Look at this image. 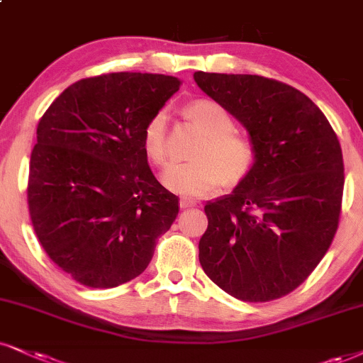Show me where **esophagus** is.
I'll return each mask as SVG.
<instances>
[{
    "label": "esophagus",
    "instance_id": "1",
    "mask_svg": "<svg viewBox=\"0 0 363 363\" xmlns=\"http://www.w3.org/2000/svg\"><path fill=\"white\" fill-rule=\"evenodd\" d=\"M195 205H196V202H194V200H190V199H182L180 200V208L182 210L191 208V207H195Z\"/></svg>",
    "mask_w": 363,
    "mask_h": 363
}]
</instances>
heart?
Masks as SVG:
<instances>
[{
	"label": "heart",
	"instance_id": "heart-1",
	"mask_svg": "<svg viewBox=\"0 0 363 363\" xmlns=\"http://www.w3.org/2000/svg\"><path fill=\"white\" fill-rule=\"evenodd\" d=\"M182 118L202 134L190 153V163L173 164L163 174V185L183 196H203L218 186L234 189L244 183L257 163V147L249 138L235 133L229 111L217 101L195 99L180 109ZM143 153L155 167L169 163L167 116L155 113L141 131Z\"/></svg>",
	"mask_w": 363,
	"mask_h": 363
}]
</instances>
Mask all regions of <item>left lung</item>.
Here are the masks:
<instances>
[{
  "label": "left lung",
  "mask_w": 363,
  "mask_h": 363,
  "mask_svg": "<svg viewBox=\"0 0 363 363\" xmlns=\"http://www.w3.org/2000/svg\"><path fill=\"white\" fill-rule=\"evenodd\" d=\"M199 87L240 121L257 147L250 177L205 205V274L242 301L283 298L306 281L338 229L343 156L310 97L279 80L195 72Z\"/></svg>",
  "instance_id": "1"
}]
</instances>
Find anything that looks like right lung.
<instances>
[{
	"instance_id": "right-lung-1",
	"label": "right lung",
	"mask_w": 363,
	"mask_h": 363,
	"mask_svg": "<svg viewBox=\"0 0 363 363\" xmlns=\"http://www.w3.org/2000/svg\"><path fill=\"white\" fill-rule=\"evenodd\" d=\"M180 84L140 72L82 79L40 119L26 189L31 225L79 284L107 289L140 276L177 218V195L151 173L141 131Z\"/></svg>"
}]
</instances>
